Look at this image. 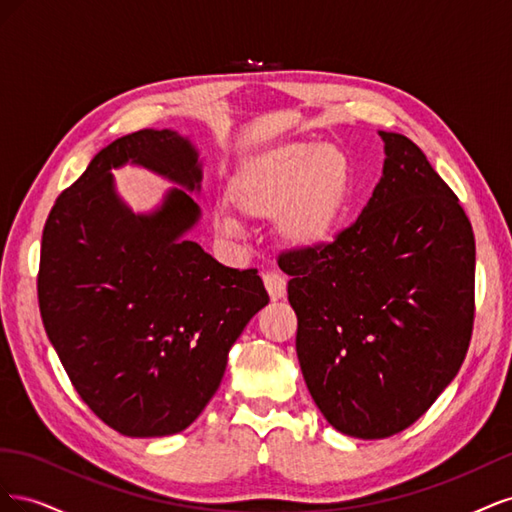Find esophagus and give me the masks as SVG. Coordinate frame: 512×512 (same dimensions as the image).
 Segmentation results:
<instances>
[{
    "label": "esophagus",
    "instance_id": "1",
    "mask_svg": "<svg viewBox=\"0 0 512 512\" xmlns=\"http://www.w3.org/2000/svg\"><path fill=\"white\" fill-rule=\"evenodd\" d=\"M262 282H265V288H267L269 297L273 301L286 297V277L284 275L275 273V271H269V273L262 275Z\"/></svg>",
    "mask_w": 512,
    "mask_h": 512
}]
</instances>
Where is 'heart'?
I'll use <instances>...</instances> for the list:
<instances>
[{"mask_svg":"<svg viewBox=\"0 0 512 512\" xmlns=\"http://www.w3.org/2000/svg\"><path fill=\"white\" fill-rule=\"evenodd\" d=\"M350 196V166L335 145L288 143L247 162L232 177L228 198L247 220H273L286 245L309 250L327 243ZM222 232H235L220 220Z\"/></svg>","mask_w":512,"mask_h":512,"instance_id":"b5f03b06","label":"heart"}]
</instances>
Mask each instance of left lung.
Listing matches in <instances>:
<instances>
[{"mask_svg": "<svg viewBox=\"0 0 512 512\" xmlns=\"http://www.w3.org/2000/svg\"><path fill=\"white\" fill-rule=\"evenodd\" d=\"M380 136L382 177L356 222L277 260L309 395L361 440L418 421L457 376L474 327L468 215L408 136Z\"/></svg>", "mask_w": 512, "mask_h": 512, "instance_id": "obj_1", "label": "left lung"}]
</instances>
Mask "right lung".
<instances>
[{
	"mask_svg": "<svg viewBox=\"0 0 512 512\" xmlns=\"http://www.w3.org/2000/svg\"><path fill=\"white\" fill-rule=\"evenodd\" d=\"M128 161L200 190L198 153L173 130H138L104 147L46 218L38 303L91 412L123 436L158 438L205 410L230 346L269 294L256 269L224 267L183 239L200 218L186 189L149 216L121 204L110 168Z\"/></svg>",
	"mask_w": 512,
	"mask_h": 512,
	"instance_id": "right-lung-1",
	"label": "right lung"
}]
</instances>
